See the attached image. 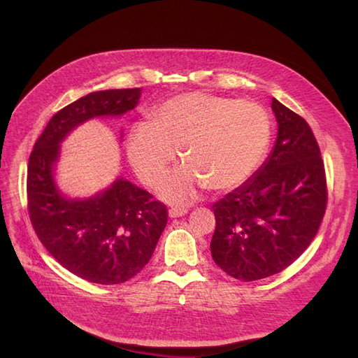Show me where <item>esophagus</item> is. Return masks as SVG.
I'll return each instance as SVG.
<instances>
[{
  "label": "esophagus",
  "mask_w": 358,
  "mask_h": 358,
  "mask_svg": "<svg viewBox=\"0 0 358 358\" xmlns=\"http://www.w3.org/2000/svg\"><path fill=\"white\" fill-rule=\"evenodd\" d=\"M187 213H188V209H185V208H170L169 209L170 218H179V216H183Z\"/></svg>",
  "instance_id": "esophagus-1"
}]
</instances>
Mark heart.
<instances>
[{"label": "heart", "mask_w": 358, "mask_h": 358, "mask_svg": "<svg viewBox=\"0 0 358 358\" xmlns=\"http://www.w3.org/2000/svg\"><path fill=\"white\" fill-rule=\"evenodd\" d=\"M270 117L263 106L230 96L188 92L167 100L152 124L131 128L127 155L146 185H152L180 155L187 164L162 179L158 196L187 204L209 187L227 191L242 185L262 164L270 143Z\"/></svg>", "instance_id": "heart-1"}]
</instances>
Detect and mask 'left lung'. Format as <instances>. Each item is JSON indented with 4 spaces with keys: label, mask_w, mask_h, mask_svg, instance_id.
<instances>
[{
    "label": "left lung",
    "mask_w": 358,
    "mask_h": 358,
    "mask_svg": "<svg viewBox=\"0 0 358 358\" xmlns=\"http://www.w3.org/2000/svg\"><path fill=\"white\" fill-rule=\"evenodd\" d=\"M278 137L254 175L216 201L213 262L239 280L282 272L318 233L327 204L318 143L305 119L272 100Z\"/></svg>",
    "instance_id": "8db88e82"
}]
</instances>
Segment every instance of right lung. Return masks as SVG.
<instances>
[{
	"mask_svg": "<svg viewBox=\"0 0 358 358\" xmlns=\"http://www.w3.org/2000/svg\"><path fill=\"white\" fill-rule=\"evenodd\" d=\"M140 95V88L95 91L64 107L38 137L28 162V209L40 242L62 267L94 284H122L149 263L166 229L167 209L121 176L91 197L64 194L57 180L61 145L94 117L133 110Z\"/></svg>",
	"mask_w": 358,
	"mask_h": 358,
	"instance_id": "obj_1",
	"label": "right lung"
}]
</instances>
